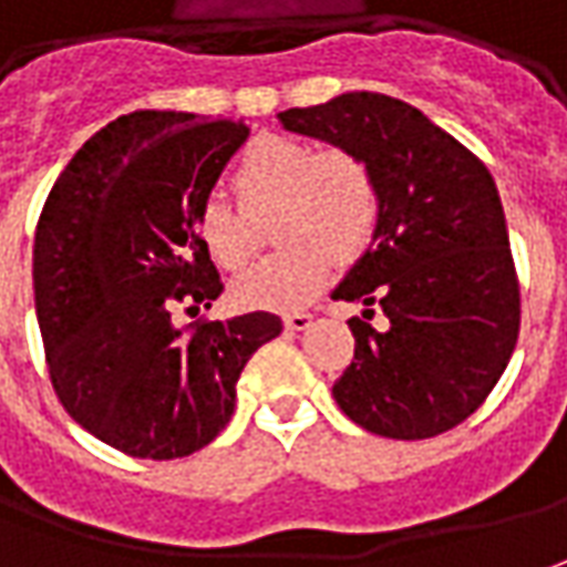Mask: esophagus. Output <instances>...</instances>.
Instances as JSON below:
<instances>
[{
	"instance_id": "obj_1",
	"label": "esophagus",
	"mask_w": 567,
	"mask_h": 567,
	"mask_svg": "<svg viewBox=\"0 0 567 567\" xmlns=\"http://www.w3.org/2000/svg\"><path fill=\"white\" fill-rule=\"evenodd\" d=\"M285 329H291V332H303V329H310V322H313V316L310 313H285Z\"/></svg>"
}]
</instances>
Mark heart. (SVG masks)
Here are the masks:
<instances>
[{"label": "heart", "instance_id": "1", "mask_svg": "<svg viewBox=\"0 0 567 567\" xmlns=\"http://www.w3.org/2000/svg\"><path fill=\"white\" fill-rule=\"evenodd\" d=\"M238 207L207 198L192 217V235L219 269H241L257 251V226L272 223L282 251L233 282L248 310H298L329 282L334 260L365 251L379 226V179L360 154L319 148L288 136H260L233 173Z\"/></svg>", "mask_w": 567, "mask_h": 567}]
</instances>
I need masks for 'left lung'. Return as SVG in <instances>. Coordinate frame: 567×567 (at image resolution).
<instances>
[{
  "label": "left lung",
  "instance_id": "8db88e82",
  "mask_svg": "<svg viewBox=\"0 0 567 567\" xmlns=\"http://www.w3.org/2000/svg\"><path fill=\"white\" fill-rule=\"evenodd\" d=\"M279 123L360 154L379 179L372 245L332 291L365 307L348 322L357 348L332 388L338 406L394 441L456 429L494 391L522 322L494 176L419 107L381 92L288 107ZM372 306L384 330L364 322Z\"/></svg>",
  "mask_w": 567,
  "mask_h": 567
}]
</instances>
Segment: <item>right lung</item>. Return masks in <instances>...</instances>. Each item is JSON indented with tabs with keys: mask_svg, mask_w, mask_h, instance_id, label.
Returning a JSON list of instances; mask_svg holds the SVG:
<instances>
[{
	"mask_svg": "<svg viewBox=\"0 0 567 567\" xmlns=\"http://www.w3.org/2000/svg\"><path fill=\"white\" fill-rule=\"evenodd\" d=\"M248 126L133 111L73 154L45 198L33 295L49 379L76 425L136 460H179L229 425L235 381L282 332L272 313L176 326L223 282L192 235Z\"/></svg>",
	"mask_w": 567,
	"mask_h": 567,
	"instance_id": "right-lung-1",
	"label": "right lung"
}]
</instances>
